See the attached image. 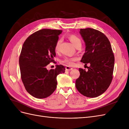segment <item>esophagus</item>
I'll return each mask as SVG.
<instances>
[{
  "label": "esophagus",
  "instance_id": "34e87169",
  "mask_svg": "<svg viewBox=\"0 0 129 129\" xmlns=\"http://www.w3.org/2000/svg\"><path fill=\"white\" fill-rule=\"evenodd\" d=\"M72 69H73V68L70 67H69V66H66V71H72Z\"/></svg>",
  "mask_w": 129,
  "mask_h": 129
}]
</instances>
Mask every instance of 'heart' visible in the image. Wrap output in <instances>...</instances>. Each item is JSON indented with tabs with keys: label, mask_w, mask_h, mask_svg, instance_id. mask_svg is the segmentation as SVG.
<instances>
[{
	"label": "heart",
	"mask_w": 129,
	"mask_h": 129,
	"mask_svg": "<svg viewBox=\"0 0 129 129\" xmlns=\"http://www.w3.org/2000/svg\"><path fill=\"white\" fill-rule=\"evenodd\" d=\"M69 39L72 43L73 45L76 48L78 46H81L82 42L80 39L77 37L75 35H71L69 36ZM61 40L60 39L58 40L56 43L55 46V52H58L59 50V47L61 44ZM77 60L76 57H65L64 59L62 60L63 63H66L67 65L69 66H73L74 65V62Z\"/></svg>",
	"instance_id": "obj_1"
}]
</instances>
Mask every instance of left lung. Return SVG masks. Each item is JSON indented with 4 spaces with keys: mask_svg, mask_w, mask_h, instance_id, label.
Instances as JSON below:
<instances>
[{
    "mask_svg": "<svg viewBox=\"0 0 129 129\" xmlns=\"http://www.w3.org/2000/svg\"><path fill=\"white\" fill-rule=\"evenodd\" d=\"M80 33L85 44L81 62L90 66L88 72L79 68L80 75L76 80V87L85 96L96 97L106 91L111 83L114 55L110 41L100 31L87 28L81 29Z\"/></svg>",
    "mask_w": 129,
    "mask_h": 129,
    "instance_id": "left-lung-1",
    "label": "left lung"
}]
</instances>
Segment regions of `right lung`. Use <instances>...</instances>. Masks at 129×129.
<instances>
[{"label":"right lung","instance_id":"1","mask_svg":"<svg viewBox=\"0 0 129 129\" xmlns=\"http://www.w3.org/2000/svg\"><path fill=\"white\" fill-rule=\"evenodd\" d=\"M62 32L42 29L31 34L23 44L19 60L21 79L27 91L36 98L45 99L52 94L57 87V76L65 71L61 64L49 71L46 68L54 61V48Z\"/></svg>","mask_w":129,"mask_h":129}]
</instances>
